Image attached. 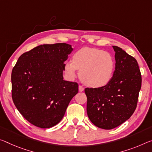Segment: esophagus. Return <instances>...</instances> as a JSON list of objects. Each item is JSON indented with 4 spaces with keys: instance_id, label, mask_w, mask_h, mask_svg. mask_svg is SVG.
I'll return each instance as SVG.
<instances>
[{
    "instance_id": "esophagus-1",
    "label": "esophagus",
    "mask_w": 152,
    "mask_h": 152,
    "mask_svg": "<svg viewBox=\"0 0 152 152\" xmlns=\"http://www.w3.org/2000/svg\"><path fill=\"white\" fill-rule=\"evenodd\" d=\"M78 89H79V91H80V92H83V91H84V88L82 86H80V85H79Z\"/></svg>"
}]
</instances>
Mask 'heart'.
Segmentation results:
<instances>
[{
  "label": "heart",
  "instance_id": "b5f03b06",
  "mask_svg": "<svg viewBox=\"0 0 152 152\" xmlns=\"http://www.w3.org/2000/svg\"><path fill=\"white\" fill-rule=\"evenodd\" d=\"M114 59L110 53L96 48H83L72 56V61L65 64V70L69 76L74 77L77 69L79 76L86 86L93 88L106 85L114 70Z\"/></svg>",
  "mask_w": 152,
  "mask_h": 152
}]
</instances>
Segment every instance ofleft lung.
Returning a JSON list of instances; mask_svg holds the SVG:
<instances>
[{"label":"left lung","mask_w":152,"mask_h":152,"mask_svg":"<svg viewBox=\"0 0 152 152\" xmlns=\"http://www.w3.org/2000/svg\"><path fill=\"white\" fill-rule=\"evenodd\" d=\"M115 67L106 85L86 88V111L96 126L110 130L130 118L135 110L141 87V74L137 60L121 48L113 46Z\"/></svg>","instance_id":"left-lung-1"}]
</instances>
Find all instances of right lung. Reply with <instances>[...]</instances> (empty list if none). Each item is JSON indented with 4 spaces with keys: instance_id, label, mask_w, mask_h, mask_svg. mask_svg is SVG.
I'll list each match as a JSON object with an SVG mask.
<instances>
[{
    "instance_id": "right-lung-1",
    "label": "right lung",
    "mask_w": 152,
    "mask_h": 152,
    "mask_svg": "<svg viewBox=\"0 0 152 152\" xmlns=\"http://www.w3.org/2000/svg\"><path fill=\"white\" fill-rule=\"evenodd\" d=\"M73 50L66 43L42 45L24 53L11 72V96L24 118L42 129L61 121L78 92L76 83L64 80V62Z\"/></svg>"
}]
</instances>
